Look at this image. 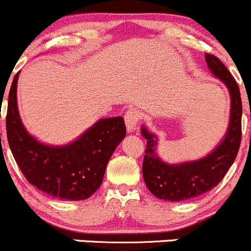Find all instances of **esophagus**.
Listing matches in <instances>:
<instances>
[{
    "label": "esophagus",
    "mask_w": 251,
    "mask_h": 251,
    "mask_svg": "<svg viewBox=\"0 0 251 251\" xmlns=\"http://www.w3.org/2000/svg\"><path fill=\"white\" fill-rule=\"evenodd\" d=\"M126 126L128 131H134L136 128V125L140 121V112L135 108H129L125 115Z\"/></svg>",
    "instance_id": "obj_1"
}]
</instances>
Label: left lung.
<instances>
[{
	"mask_svg": "<svg viewBox=\"0 0 251 251\" xmlns=\"http://www.w3.org/2000/svg\"><path fill=\"white\" fill-rule=\"evenodd\" d=\"M211 73L222 80L230 95V117L227 133L217 148L197 161L168 165L156 153L157 136L141 126L146 139L143 177L156 198L167 201H183L199 197L218 184L237 157L242 141V99L237 81L216 56L205 53Z\"/></svg>",
	"mask_w": 251,
	"mask_h": 251,
	"instance_id": "8db88e82",
	"label": "left lung"
}]
</instances>
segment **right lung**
<instances>
[{"label":"right lung","mask_w":251,"mask_h":251,"mask_svg":"<svg viewBox=\"0 0 251 251\" xmlns=\"http://www.w3.org/2000/svg\"><path fill=\"white\" fill-rule=\"evenodd\" d=\"M17 73L8 95L6 128L13 157L30 184L61 200H85L100 188L106 166L126 136L123 117L103 118L73 143L42 144L26 131L17 105Z\"/></svg>","instance_id":"add662e5"}]
</instances>
